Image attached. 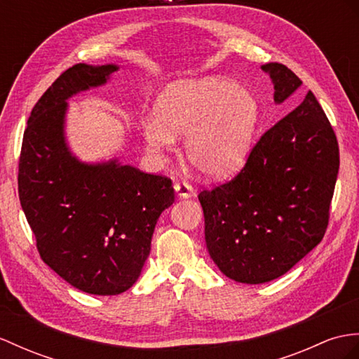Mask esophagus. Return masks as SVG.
<instances>
[{
  "label": "esophagus",
  "instance_id": "esophagus-1",
  "mask_svg": "<svg viewBox=\"0 0 359 359\" xmlns=\"http://www.w3.org/2000/svg\"><path fill=\"white\" fill-rule=\"evenodd\" d=\"M173 189H175V191H177L178 198H182V199L191 198L195 195L194 187H191L187 181H177V182H175Z\"/></svg>",
  "mask_w": 359,
  "mask_h": 359
}]
</instances>
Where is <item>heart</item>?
<instances>
[{
  "label": "heart",
  "mask_w": 359,
  "mask_h": 359,
  "mask_svg": "<svg viewBox=\"0 0 359 359\" xmlns=\"http://www.w3.org/2000/svg\"><path fill=\"white\" fill-rule=\"evenodd\" d=\"M156 117L143 121L154 152L173 147L186 135L189 161L207 175L233 170L250 149L260 117L259 100L226 77L207 76L170 83L156 100Z\"/></svg>",
  "instance_id": "1"
}]
</instances>
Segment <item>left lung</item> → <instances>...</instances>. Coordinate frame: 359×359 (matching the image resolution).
<instances>
[{
  "mask_svg": "<svg viewBox=\"0 0 359 359\" xmlns=\"http://www.w3.org/2000/svg\"><path fill=\"white\" fill-rule=\"evenodd\" d=\"M262 69L274 83L276 103L302 85L283 64ZM338 169L337 135L309 91L260 137L234 178L198 195L217 268L250 285L287 273L326 233Z\"/></svg>",
  "mask_w": 359,
  "mask_h": 359,
  "instance_id": "obj_1",
  "label": "left lung"
}]
</instances>
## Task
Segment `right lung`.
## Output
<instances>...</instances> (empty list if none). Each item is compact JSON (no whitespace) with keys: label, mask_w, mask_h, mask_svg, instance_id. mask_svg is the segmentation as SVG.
Returning <instances> with one entry per match:
<instances>
[{"label":"right lung","mask_w":359,"mask_h":359,"mask_svg":"<svg viewBox=\"0 0 359 359\" xmlns=\"http://www.w3.org/2000/svg\"><path fill=\"white\" fill-rule=\"evenodd\" d=\"M117 69L77 64L60 74L33 107L20 155V201L41 259L94 295H117L137 282L155 224L175 201L168 177L117 160L86 164L68 149L67 100Z\"/></svg>","instance_id":"right-lung-1"}]
</instances>
